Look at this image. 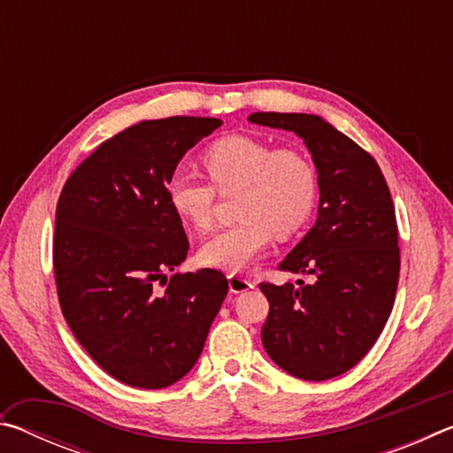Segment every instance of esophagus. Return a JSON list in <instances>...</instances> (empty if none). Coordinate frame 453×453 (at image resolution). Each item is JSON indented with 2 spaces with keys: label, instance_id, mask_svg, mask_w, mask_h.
<instances>
[{
  "label": "esophagus",
  "instance_id": "esophagus-1",
  "mask_svg": "<svg viewBox=\"0 0 453 453\" xmlns=\"http://www.w3.org/2000/svg\"><path fill=\"white\" fill-rule=\"evenodd\" d=\"M227 283H229V291H234V294H242V291H248L254 288V281L243 278L240 273H229Z\"/></svg>",
  "mask_w": 453,
  "mask_h": 453
}]
</instances>
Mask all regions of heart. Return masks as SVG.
I'll return each mask as SVG.
<instances>
[{
	"label": "heart",
	"instance_id": "obj_1",
	"mask_svg": "<svg viewBox=\"0 0 453 453\" xmlns=\"http://www.w3.org/2000/svg\"><path fill=\"white\" fill-rule=\"evenodd\" d=\"M205 183L196 175L175 173L165 194L172 210L199 234L216 221V191H237V221L205 242L199 259L205 265L242 272L278 240H288L308 224L318 202V170L303 151L278 148L248 134L211 142L202 153Z\"/></svg>",
	"mask_w": 453,
	"mask_h": 453
}]
</instances>
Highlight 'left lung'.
Returning <instances> with one entry per match:
<instances>
[{"instance_id":"1","label":"left lung","mask_w":453,"mask_h":453,"mask_svg":"<svg viewBox=\"0 0 453 453\" xmlns=\"http://www.w3.org/2000/svg\"><path fill=\"white\" fill-rule=\"evenodd\" d=\"M250 121L300 135L319 186L316 226L280 264L313 281L259 283L270 302L264 348L296 378L332 380L362 362L394 308L400 245L392 196L370 153L319 116L257 111Z\"/></svg>"}]
</instances>
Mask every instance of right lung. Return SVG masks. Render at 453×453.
<instances>
[{"label":"right lung","mask_w":453,"mask_h":453,"mask_svg":"<svg viewBox=\"0 0 453 453\" xmlns=\"http://www.w3.org/2000/svg\"><path fill=\"white\" fill-rule=\"evenodd\" d=\"M216 118L150 119L99 143L61 189L53 234L59 308L91 359L132 388L162 389L202 354L227 296L218 270L173 273L188 256L165 186Z\"/></svg>","instance_id":"1"}]
</instances>
